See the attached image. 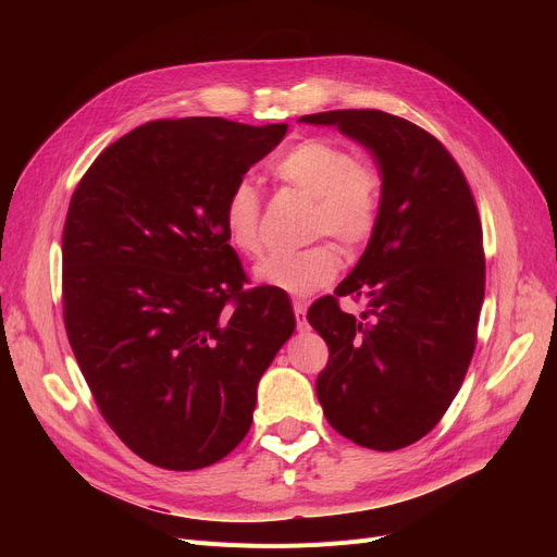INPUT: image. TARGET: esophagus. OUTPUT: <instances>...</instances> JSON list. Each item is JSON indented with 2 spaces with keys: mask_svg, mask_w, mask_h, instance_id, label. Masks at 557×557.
<instances>
[{
  "mask_svg": "<svg viewBox=\"0 0 557 557\" xmlns=\"http://www.w3.org/2000/svg\"><path fill=\"white\" fill-rule=\"evenodd\" d=\"M293 309H295V318H297V330L299 332H307L309 330L307 305H305V301H293Z\"/></svg>",
  "mask_w": 557,
  "mask_h": 557,
  "instance_id": "esophagus-1",
  "label": "esophagus"
}]
</instances>
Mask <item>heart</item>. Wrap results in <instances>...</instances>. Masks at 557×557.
<instances>
[{"label": "heart", "mask_w": 557, "mask_h": 557, "mask_svg": "<svg viewBox=\"0 0 557 557\" xmlns=\"http://www.w3.org/2000/svg\"><path fill=\"white\" fill-rule=\"evenodd\" d=\"M272 174L311 195L309 232L313 237L330 234L344 246H356L374 232L383 205V178L374 164L352 158L342 141L332 137L299 139L274 160ZM260 211V195L248 181L232 185L223 207V225L230 244L242 256L256 258L262 252ZM336 272L339 252L330 244H313L267 256L256 267V278L290 295H309L327 285Z\"/></svg>", "instance_id": "1"}]
</instances>
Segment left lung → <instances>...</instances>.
<instances>
[{
	"mask_svg": "<svg viewBox=\"0 0 557 557\" xmlns=\"http://www.w3.org/2000/svg\"><path fill=\"white\" fill-rule=\"evenodd\" d=\"M372 153L383 178L376 227L334 290L368 301L360 319L335 297L309 309L330 360L315 381L346 440L397 450L440 423L474 356L485 293L483 230L458 162L430 132L376 109L301 115Z\"/></svg>",
	"mask_w": 557,
	"mask_h": 557,
	"instance_id": "1",
	"label": "left lung"
}]
</instances>
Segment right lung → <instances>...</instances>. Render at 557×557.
<instances>
[{"mask_svg": "<svg viewBox=\"0 0 557 557\" xmlns=\"http://www.w3.org/2000/svg\"><path fill=\"white\" fill-rule=\"evenodd\" d=\"M288 125L153 121L111 144L74 190L62 234L64 327L99 411L146 462L223 460L258 383L295 332L278 288L244 290L225 197Z\"/></svg>", "mask_w": 557, "mask_h": 557, "instance_id": "right-lung-1", "label": "right lung"}]
</instances>
